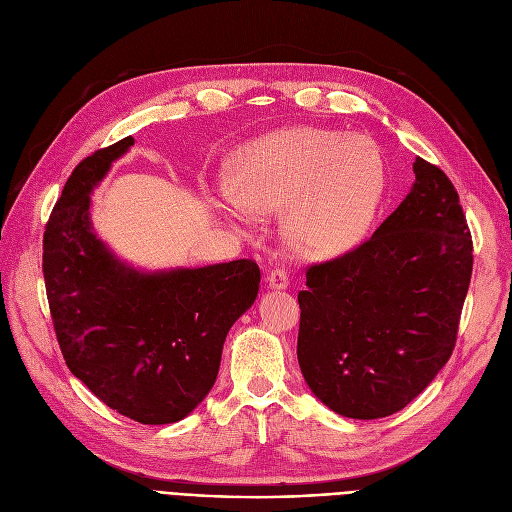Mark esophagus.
<instances>
[{"instance_id": "esophagus-1", "label": "esophagus", "mask_w": 512, "mask_h": 512, "mask_svg": "<svg viewBox=\"0 0 512 512\" xmlns=\"http://www.w3.org/2000/svg\"><path fill=\"white\" fill-rule=\"evenodd\" d=\"M268 284L272 291H282V288L288 286V272L282 268H276L268 274Z\"/></svg>"}]
</instances>
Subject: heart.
Listing matches in <instances>:
<instances>
[{"label":"heart","mask_w":512,"mask_h":512,"mask_svg":"<svg viewBox=\"0 0 512 512\" xmlns=\"http://www.w3.org/2000/svg\"><path fill=\"white\" fill-rule=\"evenodd\" d=\"M234 186L219 201L234 213H282L291 247L309 259L349 253L366 238L387 186L381 150L337 129L288 127L240 146Z\"/></svg>","instance_id":"obj_1"}]
</instances>
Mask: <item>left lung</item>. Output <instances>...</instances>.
<instances>
[{
  "label": "left lung",
  "mask_w": 512,
  "mask_h": 512,
  "mask_svg": "<svg viewBox=\"0 0 512 512\" xmlns=\"http://www.w3.org/2000/svg\"><path fill=\"white\" fill-rule=\"evenodd\" d=\"M416 180L353 251L307 268L299 293L303 379L341 416L406 408L446 366L473 274V240L450 177L416 157Z\"/></svg>",
  "instance_id": "obj_1"
}]
</instances>
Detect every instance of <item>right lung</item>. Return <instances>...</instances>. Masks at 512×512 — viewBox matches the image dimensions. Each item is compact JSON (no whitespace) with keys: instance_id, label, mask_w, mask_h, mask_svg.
<instances>
[{"instance_id":"right-lung-1","label":"right lung","mask_w":512,"mask_h":512,"mask_svg":"<svg viewBox=\"0 0 512 512\" xmlns=\"http://www.w3.org/2000/svg\"><path fill=\"white\" fill-rule=\"evenodd\" d=\"M133 138L83 159L43 234V278L66 366L142 425L182 420L211 391L232 324L259 291L251 259L140 272L92 230L90 194Z\"/></svg>"}]
</instances>
